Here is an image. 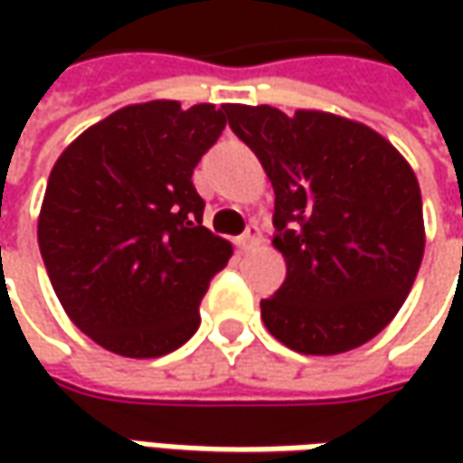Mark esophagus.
<instances>
[{
	"label": "esophagus",
	"mask_w": 463,
	"mask_h": 463,
	"mask_svg": "<svg viewBox=\"0 0 463 463\" xmlns=\"http://www.w3.org/2000/svg\"><path fill=\"white\" fill-rule=\"evenodd\" d=\"M252 232H260V226L255 222H247L244 223V229H241V234H252Z\"/></svg>",
	"instance_id": "obj_1"
}]
</instances>
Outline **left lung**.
I'll use <instances>...</instances> for the list:
<instances>
[{
	"label": "left lung",
	"instance_id": "8db88e82",
	"mask_svg": "<svg viewBox=\"0 0 463 463\" xmlns=\"http://www.w3.org/2000/svg\"><path fill=\"white\" fill-rule=\"evenodd\" d=\"M229 113L131 105L87 128L51 169L38 219L45 270L69 319L105 350L159 358L201 327L232 244L205 229L193 169Z\"/></svg>",
	"mask_w": 463,
	"mask_h": 463
}]
</instances>
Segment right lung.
<instances>
[{"label": "right lung", "instance_id": "right-lung-1", "mask_svg": "<svg viewBox=\"0 0 463 463\" xmlns=\"http://www.w3.org/2000/svg\"><path fill=\"white\" fill-rule=\"evenodd\" d=\"M232 131L276 190L286 280L260 301L278 343L337 355L376 337L410 294L425 250L410 165L371 128L327 113L252 108Z\"/></svg>", "mask_w": 463, "mask_h": 463}]
</instances>
